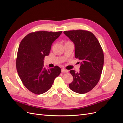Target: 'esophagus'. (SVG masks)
Wrapping results in <instances>:
<instances>
[{"mask_svg":"<svg viewBox=\"0 0 123 123\" xmlns=\"http://www.w3.org/2000/svg\"><path fill=\"white\" fill-rule=\"evenodd\" d=\"M62 72H65V73H67L68 72V70L64 69H62Z\"/></svg>","mask_w":123,"mask_h":123,"instance_id":"34e87169","label":"esophagus"}]
</instances>
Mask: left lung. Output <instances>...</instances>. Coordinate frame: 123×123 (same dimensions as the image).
I'll return each mask as SVG.
<instances>
[{
    "mask_svg": "<svg viewBox=\"0 0 123 123\" xmlns=\"http://www.w3.org/2000/svg\"><path fill=\"white\" fill-rule=\"evenodd\" d=\"M75 45V57L81 61L79 72L70 70L74 78L69 86L78 93H86L95 87L103 71L104 56L97 38L88 31L78 30L64 31Z\"/></svg>",
    "mask_w": 123,
    "mask_h": 123,
    "instance_id": "obj_1",
    "label": "left lung"
}]
</instances>
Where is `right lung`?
Segmentation results:
<instances>
[{"mask_svg": "<svg viewBox=\"0 0 123 123\" xmlns=\"http://www.w3.org/2000/svg\"><path fill=\"white\" fill-rule=\"evenodd\" d=\"M62 31H37L28 34L20 42L16 62L18 75L23 85L31 92L41 95L48 91L54 80L61 74L58 66L46 69L44 57L49 55L52 44Z\"/></svg>", "mask_w": 123, "mask_h": 123, "instance_id": "1", "label": "right lung"}]
</instances>
